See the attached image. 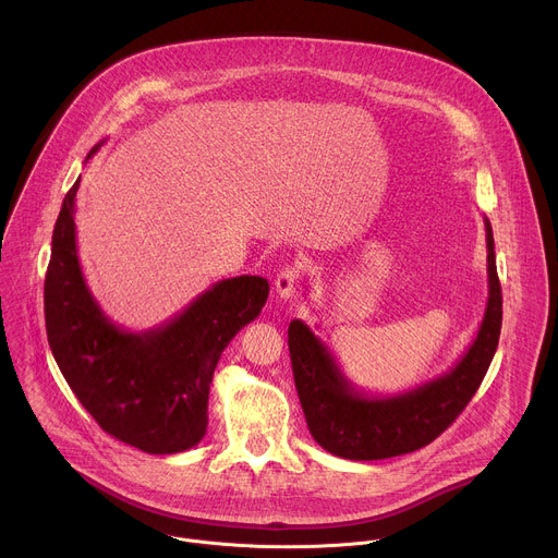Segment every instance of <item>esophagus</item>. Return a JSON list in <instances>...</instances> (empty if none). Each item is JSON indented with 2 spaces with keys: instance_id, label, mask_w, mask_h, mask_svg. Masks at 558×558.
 <instances>
[{
  "instance_id": "obj_1",
  "label": "esophagus",
  "mask_w": 558,
  "mask_h": 558,
  "mask_svg": "<svg viewBox=\"0 0 558 558\" xmlns=\"http://www.w3.org/2000/svg\"><path fill=\"white\" fill-rule=\"evenodd\" d=\"M300 278H302V271L298 267H284L278 274V278H276V293H278V298H282V300L293 298L298 293Z\"/></svg>"
}]
</instances>
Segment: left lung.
<instances>
[{
	"label": "left lung",
	"instance_id": "1",
	"mask_svg": "<svg viewBox=\"0 0 558 558\" xmlns=\"http://www.w3.org/2000/svg\"><path fill=\"white\" fill-rule=\"evenodd\" d=\"M486 222L488 302L476 338L444 375L397 395L357 390L329 347L302 320L289 325V353L295 390L313 439L327 452L373 461L407 454L437 439L468 407L495 357L504 300L495 260V238Z\"/></svg>",
	"mask_w": 558,
	"mask_h": 558
}]
</instances>
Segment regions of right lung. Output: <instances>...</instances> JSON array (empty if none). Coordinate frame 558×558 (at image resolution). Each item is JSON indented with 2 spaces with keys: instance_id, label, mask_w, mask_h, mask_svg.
Masks as SVG:
<instances>
[{
  "instance_id": "right-lung-1",
  "label": "right lung",
  "mask_w": 558,
  "mask_h": 558,
  "mask_svg": "<svg viewBox=\"0 0 558 558\" xmlns=\"http://www.w3.org/2000/svg\"><path fill=\"white\" fill-rule=\"evenodd\" d=\"M76 190L78 181L54 222L44 282L54 362L108 435L149 454L183 452L205 437L214 368L231 338L260 315L269 282L260 276L220 280L161 327L125 331L101 311L78 265Z\"/></svg>"
}]
</instances>
